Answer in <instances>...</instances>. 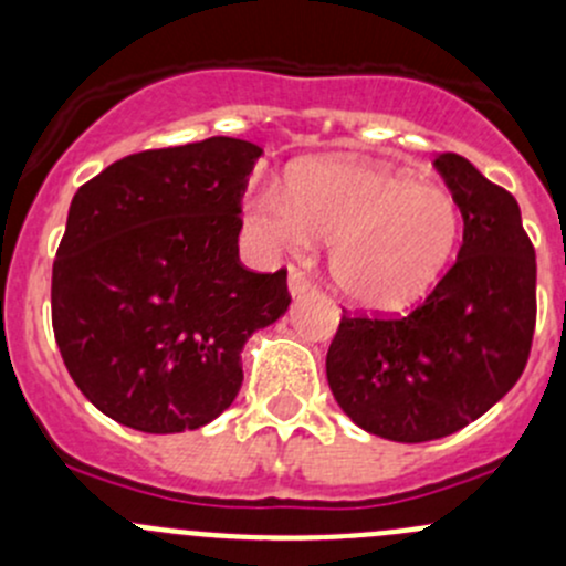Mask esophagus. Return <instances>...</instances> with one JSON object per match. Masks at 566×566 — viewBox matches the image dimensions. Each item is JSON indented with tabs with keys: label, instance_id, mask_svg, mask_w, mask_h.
Segmentation results:
<instances>
[{
	"label": "esophagus",
	"instance_id": "1",
	"mask_svg": "<svg viewBox=\"0 0 566 566\" xmlns=\"http://www.w3.org/2000/svg\"><path fill=\"white\" fill-rule=\"evenodd\" d=\"M287 284H290V293H293V295H301V293H306V290L315 287V282H312L310 273H306L304 268H298V265H290Z\"/></svg>",
	"mask_w": 566,
	"mask_h": 566
}]
</instances>
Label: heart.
<instances>
[{"instance_id": "obj_1", "label": "heart", "mask_w": 566, "mask_h": 566, "mask_svg": "<svg viewBox=\"0 0 566 566\" xmlns=\"http://www.w3.org/2000/svg\"><path fill=\"white\" fill-rule=\"evenodd\" d=\"M251 216L276 247L331 241V279L367 310H399L424 295L462 238L460 205L447 188L345 161L298 169L287 193H254Z\"/></svg>"}]
</instances>
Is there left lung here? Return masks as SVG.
Wrapping results in <instances>:
<instances>
[{"label":"left lung","instance_id":"left-lung-1","mask_svg":"<svg viewBox=\"0 0 566 566\" xmlns=\"http://www.w3.org/2000/svg\"><path fill=\"white\" fill-rule=\"evenodd\" d=\"M436 169L465 224L458 260L405 315L342 310L325 356L339 408L399 443L488 413L526 369L536 325V256L517 199L458 153H441Z\"/></svg>","mask_w":566,"mask_h":566}]
</instances>
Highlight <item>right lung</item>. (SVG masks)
<instances>
[{
	"label": "right lung",
	"instance_id": "obj_1",
	"mask_svg": "<svg viewBox=\"0 0 566 566\" xmlns=\"http://www.w3.org/2000/svg\"><path fill=\"white\" fill-rule=\"evenodd\" d=\"M262 150L210 136L125 156L84 182L51 268V325L73 384L139 432L197 430L243 384L241 350L287 312V268L238 260Z\"/></svg>",
	"mask_w": 566,
	"mask_h": 566
}]
</instances>
